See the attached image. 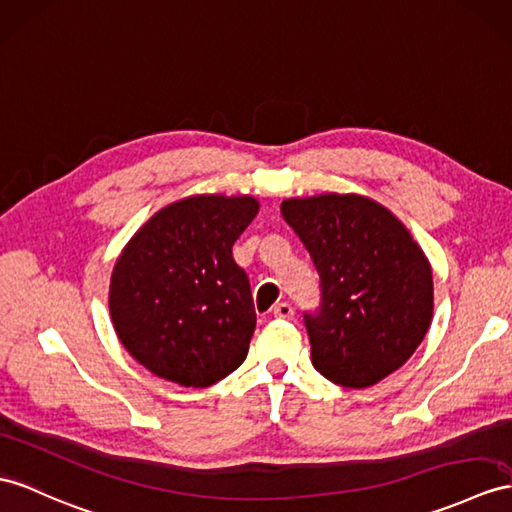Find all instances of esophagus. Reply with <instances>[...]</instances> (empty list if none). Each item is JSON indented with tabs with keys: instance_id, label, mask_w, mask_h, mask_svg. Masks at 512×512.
<instances>
[{
	"instance_id": "1",
	"label": "esophagus",
	"mask_w": 512,
	"mask_h": 512,
	"mask_svg": "<svg viewBox=\"0 0 512 512\" xmlns=\"http://www.w3.org/2000/svg\"><path fill=\"white\" fill-rule=\"evenodd\" d=\"M273 317L278 319H293V306L289 302H280L273 306Z\"/></svg>"
}]
</instances>
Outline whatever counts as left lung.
<instances>
[{
    "mask_svg": "<svg viewBox=\"0 0 512 512\" xmlns=\"http://www.w3.org/2000/svg\"><path fill=\"white\" fill-rule=\"evenodd\" d=\"M280 210L321 280L319 308L304 313L315 369L347 389L378 384L430 328L426 254L391 210L363 195L293 197Z\"/></svg>",
    "mask_w": 512,
    "mask_h": 512,
    "instance_id": "1",
    "label": "left lung"
}]
</instances>
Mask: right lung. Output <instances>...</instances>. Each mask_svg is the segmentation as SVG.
I'll return each mask as SVG.
<instances>
[{
	"label": "right lung",
	"mask_w": 512,
	"mask_h": 512,
	"mask_svg": "<svg viewBox=\"0 0 512 512\" xmlns=\"http://www.w3.org/2000/svg\"><path fill=\"white\" fill-rule=\"evenodd\" d=\"M256 213L249 195L186 197L158 210L117 258L112 326L154 376L202 389L245 360L256 313L232 245Z\"/></svg>",
	"instance_id": "add662e5"
}]
</instances>
